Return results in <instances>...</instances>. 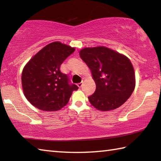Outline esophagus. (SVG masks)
I'll use <instances>...</instances> for the list:
<instances>
[{
    "label": "esophagus",
    "mask_w": 161,
    "mask_h": 161,
    "mask_svg": "<svg viewBox=\"0 0 161 161\" xmlns=\"http://www.w3.org/2000/svg\"><path fill=\"white\" fill-rule=\"evenodd\" d=\"M82 84H83V82H80V83H79V84H77V86L80 87V88H81V86H82Z\"/></svg>",
    "instance_id": "34e87169"
}]
</instances>
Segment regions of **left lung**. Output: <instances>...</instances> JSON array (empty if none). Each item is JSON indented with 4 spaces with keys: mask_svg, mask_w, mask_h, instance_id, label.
<instances>
[{
    "mask_svg": "<svg viewBox=\"0 0 161 161\" xmlns=\"http://www.w3.org/2000/svg\"><path fill=\"white\" fill-rule=\"evenodd\" d=\"M81 59L91 69L96 90L88 99L100 111L119 107L135 88L134 69L126 56L105 47H86L80 52Z\"/></svg>",
    "mask_w": 161,
    "mask_h": 161,
    "instance_id": "obj_1",
    "label": "left lung"
}]
</instances>
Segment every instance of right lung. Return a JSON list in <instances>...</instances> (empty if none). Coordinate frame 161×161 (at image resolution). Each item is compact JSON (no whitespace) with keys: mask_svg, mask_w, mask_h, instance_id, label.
Masks as SVG:
<instances>
[{"mask_svg":"<svg viewBox=\"0 0 161 161\" xmlns=\"http://www.w3.org/2000/svg\"><path fill=\"white\" fill-rule=\"evenodd\" d=\"M75 50L59 42H52L25 65L22 85L27 99L34 107L46 111L60 110L69 102L72 92L79 89L60 71L62 62Z\"/></svg>","mask_w":161,"mask_h":161,"instance_id":"obj_1","label":"right lung"}]
</instances>
